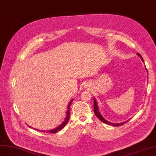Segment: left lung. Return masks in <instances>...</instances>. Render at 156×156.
<instances>
[{
  "instance_id": "8db88e82",
  "label": "left lung",
  "mask_w": 156,
  "mask_h": 156,
  "mask_svg": "<svg viewBox=\"0 0 156 156\" xmlns=\"http://www.w3.org/2000/svg\"><path fill=\"white\" fill-rule=\"evenodd\" d=\"M138 55V56H140V57H141V58L142 59V60L143 61V58H142V56H141V55H140V54H139L138 53L137 54ZM94 114H96V116L102 122H103V123H106V124H108V125H113V126H121V125H123L124 123H125V122H123V123H118V124H116V123H111V122H107V120H105L104 118H103L101 116V114H100V113L98 112V105H97V103H96V100L95 99H94Z\"/></svg>"
}]
</instances>
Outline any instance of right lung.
Returning a JSON list of instances; mask_svg holds the SVG:
<instances>
[{
  "label": "right lung",
  "instance_id": "1",
  "mask_svg": "<svg viewBox=\"0 0 156 156\" xmlns=\"http://www.w3.org/2000/svg\"><path fill=\"white\" fill-rule=\"evenodd\" d=\"M73 100L69 102V105H68V108H67V116H66V119H65V120H64V122H63L62 123V125H60L59 126H58L57 128H56V129H53V130H47V132H49V133H51V134H55V133H56V132H58V131H59L60 130H61L62 129H63V127H64V126L66 125V124L67 123V122H68V121H69V109H70V106H71V103L73 102ZM40 132H42V131H40ZM42 132H45V131H42Z\"/></svg>",
  "mask_w": 156,
  "mask_h": 156
}]
</instances>
